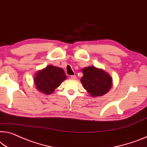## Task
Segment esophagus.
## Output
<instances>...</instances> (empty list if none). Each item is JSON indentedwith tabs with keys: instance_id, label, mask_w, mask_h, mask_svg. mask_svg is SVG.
Listing matches in <instances>:
<instances>
[{
	"instance_id": "obj_1",
	"label": "esophagus",
	"mask_w": 147,
	"mask_h": 147,
	"mask_svg": "<svg viewBox=\"0 0 147 147\" xmlns=\"http://www.w3.org/2000/svg\"><path fill=\"white\" fill-rule=\"evenodd\" d=\"M70 78L71 79V80H76L77 79V77L76 76H71L70 77Z\"/></svg>"
}]
</instances>
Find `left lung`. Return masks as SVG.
Segmentation results:
<instances>
[{
    "instance_id": "obj_1",
    "label": "left lung",
    "mask_w": 147,
    "mask_h": 147,
    "mask_svg": "<svg viewBox=\"0 0 147 147\" xmlns=\"http://www.w3.org/2000/svg\"><path fill=\"white\" fill-rule=\"evenodd\" d=\"M83 76L81 82L85 90L92 97L107 94L112 85V78L104 69L89 66L81 69Z\"/></svg>"
}]
</instances>
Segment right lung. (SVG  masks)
Returning a JSON list of instances; mask_svg holds the SVG:
<instances>
[{
	"label": "right lung",
	"instance_id": "add662e5",
	"mask_svg": "<svg viewBox=\"0 0 147 147\" xmlns=\"http://www.w3.org/2000/svg\"><path fill=\"white\" fill-rule=\"evenodd\" d=\"M66 78L64 69L49 65L36 72L33 81L38 91L49 95L53 93Z\"/></svg>",
	"mask_w": 147,
	"mask_h": 147
}]
</instances>
